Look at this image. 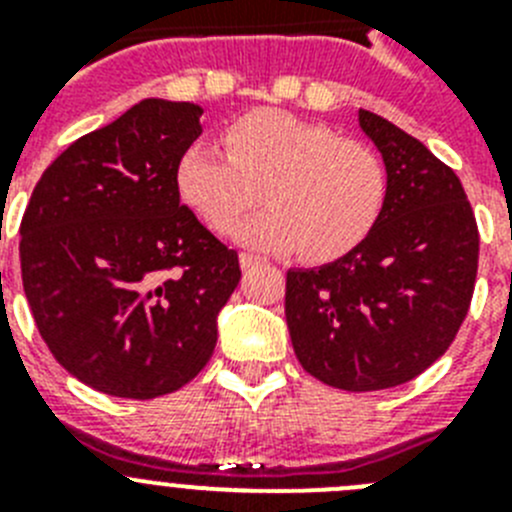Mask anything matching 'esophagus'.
I'll list each match as a JSON object with an SVG mask.
<instances>
[{
	"instance_id": "esophagus-1",
	"label": "esophagus",
	"mask_w": 512,
	"mask_h": 512,
	"mask_svg": "<svg viewBox=\"0 0 512 512\" xmlns=\"http://www.w3.org/2000/svg\"><path fill=\"white\" fill-rule=\"evenodd\" d=\"M238 261H241L243 271H248V269H253L256 264H261L259 256H253V253H241V256H238Z\"/></svg>"
}]
</instances>
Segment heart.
I'll use <instances>...</instances> for the list:
<instances>
[{"mask_svg": "<svg viewBox=\"0 0 512 512\" xmlns=\"http://www.w3.org/2000/svg\"><path fill=\"white\" fill-rule=\"evenodd\" d=\"M225 151L192 143L174 171L176 192L212 233H230L264 197V212L235 230L243 246L328 264L372 233L390 176L369 143L282 110L238 117Z\"/></svg>", "mask_w": 512, "mask_h": 512, "instance_id": "b5f03b06", "label": "heart"}]
</instances>
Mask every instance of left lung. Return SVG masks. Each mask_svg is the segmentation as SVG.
I'll return each mask as SVG.
<instances>
[{"instance_id": "1", "label": "left lung", "mask_w": 512, "mask_h": 512, "mask_svg": "<svg viewBox=\"0 0 512 512\" xmlns=\"http://www.w3.org/2000/svg\"><path fill=\"white\" fill-rule=\"evenodd\" d=\"M359 125L390 176L384 210L351 253L287 271L284 315L307 374L374 392L446 354L472 302L479 233L459 176L418 138L369 110Z\"/></svg>"}]
</instances>
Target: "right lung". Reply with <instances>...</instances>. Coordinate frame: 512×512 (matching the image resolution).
Masks as SVG:
<instances>
[{"label":"right lung","mask_w":512,"mask_h":512,"mask_svg":"<svg viewBox=\"0 0 512 512\" xmlns=\"http://www.w3.org/2000/svg\"><path fill=\"white\" fill-rule=\"evenodd\" d=\"M202 107L143 99L43 171L20 225L22 287L58 364L112 397L192 382L217 343L238 253L179 202Z\"/></svg>","instance_id":"right-lung-1"}]
</instances>
